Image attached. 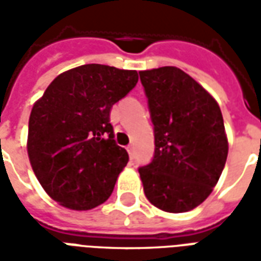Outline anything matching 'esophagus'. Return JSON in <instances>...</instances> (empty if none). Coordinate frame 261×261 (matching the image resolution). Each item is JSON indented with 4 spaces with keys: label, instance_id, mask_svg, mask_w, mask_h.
<instances>
[{
    "label": "esophagus",
    "instance_id": "esophagus-1",
    "mask_svg": "<svg viewBox=\"0 0 261 261\" xmlns=\"http://www.w3.org/2000/svg\"><path fill=\"white\" fill-rule=\"evenodd\" d=\"M127 152H128L131 159L134 158V147H133V145H128V147H127Z\"/></svg>",
    "mask_w": 261,
    "mask_h": 261
}]
</instances>
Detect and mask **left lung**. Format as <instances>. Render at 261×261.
I'll return each instance as SVG.
<instances>
[{"instance_id": "obj_1", "label": "left lung", "mask_w": 261, "mask_h": 261, "mask_svg": "<svg viewBox=\"0 0 261 261\" xmlns=\"http://www.w3.org/2000/svg\"><path fill=\"white\" fill-rule=\"evenodd\" d=\"M155 136L151 164L141 166L144 193L166 213L200 205L217 185L228 156L218 103L176 67L140 71Z\"/></svg>"}]
</instances>
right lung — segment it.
<instances>
[{
	"label": "right lung",
	"mask_w": 261,
	"mask_h": 261,
	"mask_svg": "<svg viewBox=\"0 0 261 261\" xmlns=\"http://www.w3.org/2000/svg\"><path fill=\"white\" fill-rule=\"evenodd\" d=\"M134 69L85 64L60 74L33 105L28 155L44 192L69 210L108 200L128 153L114 141L110 110L137 85Z\"/></svg>",
	"instance_id": "obj_1"
}]
</instances>
